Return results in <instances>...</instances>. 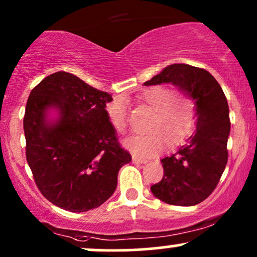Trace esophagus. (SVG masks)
<instances>
[{"mask_svg":"<svg viewBox=\"0 0 257 257\" xmlns=\"http://www.w3.org/2000/svg\"><path fill=\"white\" fill-rule=\"evenodd\" d=\"M133 162L134 163H139V165H143V163H146V160L139 159V157L134 156V155H133Z\"/></svg>","mask_w":257,"mask_h":257,"instance_id":"obj_1","label":"esophagus"}]
</instances>
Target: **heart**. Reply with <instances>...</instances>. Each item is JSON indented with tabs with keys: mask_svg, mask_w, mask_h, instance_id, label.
Masks as SVG:
<instances>
[{
	"mask_svg": "<svg viewBox=\"0 0 257 257\" xmlns=\"http://www.w3.org/2000/svg\"><path fill=\"white\" fill-rule=\"evenodd\" d=\"M140 101L154 111L148 124L146 135H134L124 140V146L138 156H152L163 150L165 145L176 148L191 133L196 120L195 102L193 98L172 92L163 85H155L144 90ZM106 113L117 133L126 129L125 102L115 97L107 103Z\"/></svg>",
	"mask_w": 257,
	"mask_h": 257,
	"instance_id": "heart-1",
	"label": "heart"
}]
</instances>
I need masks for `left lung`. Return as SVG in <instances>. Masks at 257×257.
<instances>
[{
  "instance_id": "8db88e82",
  "label": "left lung",
  "mask_w": 257,
  "mask_h": 257,
  "mask_svg": "<svg viewBox=\"0 0 257 257\" xmlns=\"http://www.w3.org/2000/svg\"><path fill=\"white\" fill-rule=\"evenodd\" d=\"M171 83L195 102L196 123L185 145L161 160L163 178L151 187L161 201L176 206H194L215 190L228 161L229 108L218 81L207 70L171 64L144 85Z\"/></svg>"
}]
</instances>
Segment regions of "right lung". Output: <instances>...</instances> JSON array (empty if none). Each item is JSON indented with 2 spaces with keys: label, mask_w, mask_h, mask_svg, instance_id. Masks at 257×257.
<instances>
[{
  "label": "right lung",
  "mask_w": 257,
  "mask_h": 257,
  "mask_svg": "<svg viewBox=\"0 0 257 257\" xmlns=\"http://www.w3.org/2000/svg\"><path fill=\"white\" fill-rule=\"evenodd\" d=\"M108 92L56 72L30 92L24 114L27 161L41 194L56 206L85 212L114 193L120 167L132 161L106 113ZM58 117L51 120L48 111Z\"/></svg>",
  "instance_id": "right-lung-1"
}]
</instances>
